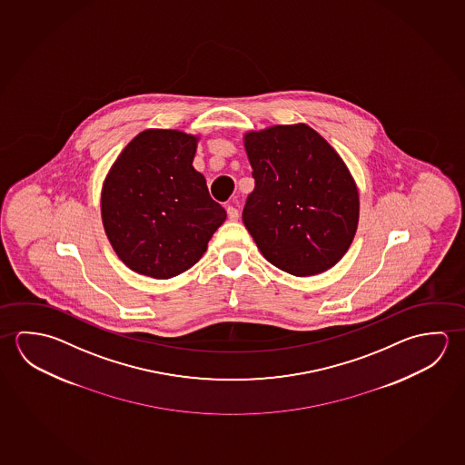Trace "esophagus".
I'll return each mask as SVG.
<instances>
[{
	"label": "esophagus",
	"mask_w": 465,
	"mask_h": 465,
	"mask_svg": "<svg viewBox=\"0 0 465 465\" xmlns=\"http://www.w3.org/2000/svg\"><path fill=\"white\" fill-rule=\"evenodd\" d=\"M226 212H228L229 220L236 221L239 218V210H237L236 206H228Z\"/></svg>",
	"instance_id": "34e87169"
}]
</instances>
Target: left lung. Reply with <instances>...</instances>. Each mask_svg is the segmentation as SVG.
<instances>
[{
	"mask_svg": "<svg viewBox=\"0 0 465 465\" xmlns=\"http://www.w3.org/2000/svg\"><path fill=\"white\" fill-rule=\"evenodd\" d=\"M255 179L242 221L262 255L294 276L322 273L351 245L360 197L337 151L304 124L244 136Z\"/></svg>",
	"mask_w": 465,
	"mask_h": 465,
	"instance_id": "8db88e82",
	"label": "left lung"
}]
</instances>
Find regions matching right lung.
I'll list each match as a JSON object with an SVG mask.
<instances>
[{
    "label": "right lung",
    "instance_id": "right-lung-1",
    "mask_svg": "<svg viewBox=\"0 0 465 465\" xmlns=\"http://www.w3.org/2000/svg\"><path fill=\"white\" fill-rule=\"evenodd\" d=\"M197 136L151 128L120 153L104 182V229L118 259L167 280L193 267L226 220L193 169Z\"/></svg>",
    "mask_w": 465,
    "mask_h": 465
}]
</instances>
